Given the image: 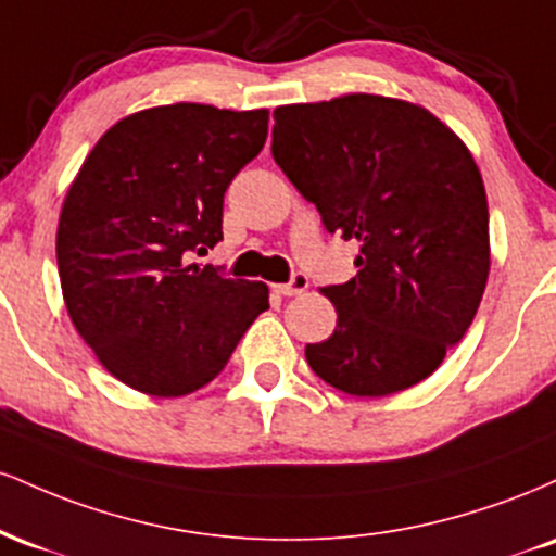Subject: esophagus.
Returning a JSON list of instances; mask_svg holds the SVG:
<instances>
[{"instance_id":"1","label":"esophagus","mask_w":556,"mask_h":556,"mask_svg":"<svg viewBox=\"0 0 556 556\" xmlns=\"http://www.w3.org/2000/svg\"><path fill=\"white\" fill-rule=\"evenodd\" d=\"M305 290H308V277H305L303 271H295V274H292L290 282L277 285V292H279V295H287V298H292V295H303Z\"/></svg>"}]
</instances>
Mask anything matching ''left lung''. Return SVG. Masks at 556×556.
Masks as SVG:
<instances>
[{"instance_id": "8db88e82", "label": "left lung", "mask_w": 556, "mask_h": 556, "mask_svg": "<svg viewBox=\"0 0 556 556\" xmlns=\"http://www.w3.org/2000/svg\"><path fill=\"white\" fill-rule=\"evenodd\" d=\"M271 156L358 274L324 287L329 340L305 361L327 384L384 397L418 384L473 324L489 279V203L468 146L424 106L374 93L274 110Z\"/></svg>"}]
</instances>
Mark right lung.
Here are the masks:
<instances>
[{
	"label": "right lung",
	"instance_id": "obj_1",
	"mask_svg": "<svg viewBox=\"0 0 556 556\" xmlns=\"http://www.w3.org/2000/svg\"><path fill=\"white\" fill-rule=\"evenodd\" d=\"M266 132V110L154 106L112 125L70 185L56 227L62 295L123 384L154 397L195 392L269 308L264 282L188 264L222 240L229 182Z\"/></svg>",
	"mask_w": 556,
	"mask_h": 556
}]
</instances>
